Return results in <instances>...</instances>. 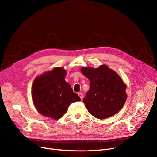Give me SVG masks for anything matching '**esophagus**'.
I'll use <instances>...</instances> for the list:
<instances>
[{"label": "esophagus", "mask_w": 157, "mask_h": 157, "mask_svg": "<svg viewBox=\"0 0 157 157\" xmlns=\"http://www.w3.org/2000/svg\"><path fill=\"white\" fill-rule=\"evenodd\" d=\"M78 94V95H79V97H80V98L81 99H82L83 98V94H82V92H79Z\"/></svg>", "instance_id": "obj_1"}]
</instances>
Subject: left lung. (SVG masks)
Here are the masks:
<instances>
[{"instance_id": "left-lung-1", "label": "left lung", "mask_w": 157, "mask_h": 157, "mask_svg": "<svg viewBox=\"0 0 157 157\" xmlns=\"http://www.w3.org/2000/svg\"><path fill=\"white\" fill-rule=\"evenodd\" d=\"M81 72L90 81L83 99L90 114L102 120L121 110L127 99L126 85L115 71L102 65L97 69L82 68Z\"/></svg>"}]
</instances>
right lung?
Here are the masks:
<instances>
[{"instance_id":"obj_1","label":"right lung","mask_w":157,"mask_h":157,"mask_svg":"<svg viewBox=\"0 0 157 157\" xmlns=\"http://www.w3.org/2000/svg\"><path fill=\"white\" fill-rule=\"evenodd\" d=\"M66 75V70L58 67L34 80L32 97L41 114L58 120L67 112L72 102L80 100L78 94L73 92L71 86L65 80Z\"/></svg>"}]
</instances>
